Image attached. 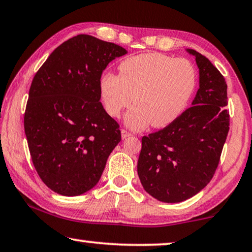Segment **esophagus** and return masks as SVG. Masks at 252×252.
<instances>
[{"label":"esophagus","mask_w":252,"mask_h":252,"mask_svg":"<svg viewBox=\"0 0 252 252\" xmlns=\"http://www.w3.org/2000/svg\"><path fill=\"white\" fill-rule=\"evenodd\" d=\"M121 136H122V139H126V138H127V137H130V136H132V134H131L130 132H127L126 130H125V129H122L121 130Z\"/></svg>","instance_id":"esophagus-1"}]
</instances>
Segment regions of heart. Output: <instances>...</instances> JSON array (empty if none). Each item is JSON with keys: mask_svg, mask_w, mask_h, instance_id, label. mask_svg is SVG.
<instances>
[{"mask_svg": "<svg viewBox=\"0 0 252 252\" xmlns=\"http://www.w3.org/2000/svg\"><path fill=\"white\" fill-rule=\"evenodd\" d=\"M197 84V70L186 58H173L160 52L129 57L119 65V75L104 73L99 94L105 111L119 118L132 104L126 125L141 130L151 123L164 127L172 123L189 105Z\"/></svg>", "mask_w": 252, "mask_h": 252, "instance_id": "b5f03b06", "label": "heart"}]
</instances>
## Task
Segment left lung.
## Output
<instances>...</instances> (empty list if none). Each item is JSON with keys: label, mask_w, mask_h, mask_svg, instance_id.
I'll return each instance as SVG.
<instances>
[{"label": "left lung", "mask_w": 252, "mask_h": 252, "mask_svg": "<svg viewBox=\"0 0 252 252\" xmlns=\"http://www.w3.org/2000/svg\"><path fill=\"white\" fill-rule=\"evenodd\" d=\"M198 90L186 109L164 129L141 138L137 171L157 200L178 203L204 189L217 169L229 130L227 84L210 60L193 49Z\"/></svg>", "instance_id": "left-lung-1"}]
</instances>
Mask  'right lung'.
Segmentation results:
<instances>
[{
    "instance_id": "obj_1",
    "label": "right lung",
    "mask_w": 252,
    "mask_h": 252,
    "mask_svg": "<svg viewBox=\"0 0 252 252\" xmlns=\"http://www.w3.org/2000/svg\"><path fill=\"white\" fill-rule=\"evenodd\" d=\"M125 48L91 35L74 36L48 57L32 82L24 118L32 161L45 185L76 196L97 185L121 141L100 102L99 80Z\"/></svg>"
}]
</instances>
